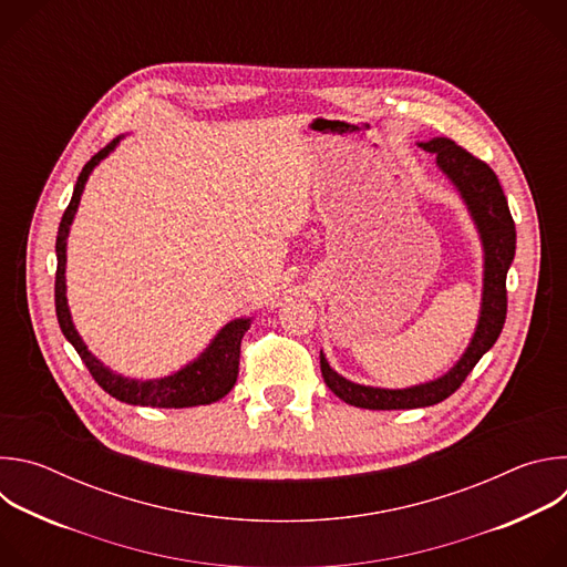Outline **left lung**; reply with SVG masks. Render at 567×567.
Returning <instances> with one entry per match:
<instances>
[{
	"label": "left lung",
	"instance_id": "left-lung-1",
	"mask_svg": "<svg viewBox=\"0 0 567 567\" xmlns=\"http://www.w3.org/2000/svg\"><path fill=\"white\" fill-rule=\"evenodd\" d=\"M422 150L435 154L437 168L455 186L466 210L480 233L484 251L482 271V302L475 332L457 359V363L442 377L411 385V388H374L361 385L341 377L320 352V372L328 388L350 406L368 411H401L424 409L451 396L466 374L475 368L484 352H489L498 341L507 318V271L516 254V226L501 188L496 173L484 161L468 154L464 147L446 136L417 143Z\"/></svg>",
	"mask_w": 567,
	"mask_h": 567
}]
</instances>
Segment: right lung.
Segmentation results:
<instances>
[{"instance_id": "1", "label": "right lung", "mask_w": 567, "mask_h": 567, "mask_svg": "<svg viewBox=\"0 0 567 567\" xmlns=\"http://www.w3.org/2000/svg\"><path fill=\"white\" fill-rule=\"evenodd\" d=\"M123 136H116L110 145H105L99 154H94L83 173H80L71 202L62 215L58 237H55V256H58V271H55V313L60 330L64 339L75 348V352L83 359L96 383L112 394L118 401L132 403V406H152V409H193V406H206V403L219 401L224 394L230 392V388L237 381V368H239V343L241 337L251 328V318H235L215 334V339L208 343V348L190 363H186L182 370L161 377V379H130L112 368H107L103 361H99L75 332V326L71 320V311L66 305V237L71 221L75 217L80 195L85 190V184L92 175V171L101 164V161L114 152V147L121 143Z\"/></svg>"}]
</instances>
